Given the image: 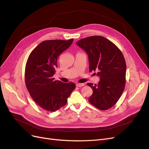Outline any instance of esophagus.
Instances as JSON below:
<instances>
[{
	"instance_id": "obj_1",
	"label": "esophagus",
	"mask_w": 149,
	"mask_h": 149,
	"mask_svg": "<svg viewBox=\"0 0 149 149\" xmlns=\"http://www.w3.org/2000/svg\"><path fill=\"white\" fill-rule=\"evenodd\" d=\"M84 86V83H77L76 84L77 87H82V86Z\"/></svg>"
}]
</instances>
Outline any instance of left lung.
Here are the masks:
<instances>
[{"instance_id": "1", "label": "left lung", "mask_w": 149, "mask_h": 149, "mask_svg": "<svg viewBox=\"0 0 149 149\" xmlns=\"http://www.w3.org/2000/svg\"><path fill=\"white\" fill-rule=\"evenodd\" d=\"M77 45L87 53L89 71L98 70V84L88 83L93 91L91 104L105 111L118 101L126 84V64L121 51L115 44L102 36H90L78 41Z\"/></svg>"}]
</instances>
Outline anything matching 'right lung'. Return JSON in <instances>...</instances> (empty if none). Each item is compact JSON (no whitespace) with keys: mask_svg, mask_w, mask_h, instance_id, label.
Here are the masks:
<instances>
[{"mask_svg":"<svg viewBox=\"0 0 149 149\" xmlns=\"http://www.w3.org/2000/svg\"><path fill=\"white\" fill-rule=\"evenodd\" d=\"M73 41V38L43 41L28 58L25 72L26 86L35 102L49 112H56L64 106L75 88L74 83H63L53 78L58 57Z\"/></svg>","mask_w":149,"mask_h":149,"instance_id":"obj_1","label":"right lung"}]
</instances>
